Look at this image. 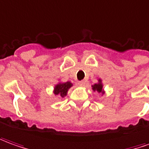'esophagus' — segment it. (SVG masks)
<instances>
[{
    "mask_svg": "<svg viewBox=\"0 0 149 149\" xmlns=\"http://www.w3.org/2000/svg\"><path fill=\"white\" fill-rule=\"evenodd\" d=\"M85 84H86V82H85L84 81H77V85L80 86H85Z\"/></svg>",
    "mask_w": 149,
    "mask_h": 149,
    "instance_id": "34e87169",
    "label": "esophagus"
}]
</instances>
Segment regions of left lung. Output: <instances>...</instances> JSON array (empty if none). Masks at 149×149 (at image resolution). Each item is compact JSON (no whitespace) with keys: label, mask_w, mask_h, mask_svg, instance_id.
I'll list each match as a JSON object with an SVG mask.
<instances>
[{"label":"left lung","mask_w":149,"mask_h":149,"mask_svg":"<svg viewBox=\"0 0 149 149\" xmlns=\"http://www.w3.org/2000/svg\"><path fill=\"white\" fill-rule=\"evenodd\" d=\"M100 83H98V84H95L94 86H92V89H93V91H98L99 93L100 92H102V88H103V86H102V84H101V81H99Z\"/></svg>","instance_id":"left-lung-1"}]
</instances>
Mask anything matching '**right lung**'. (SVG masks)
Here are the masks:
<instances>
[{
  "label": "right lung",
  "instance_id": "right-lung-1",
  "mask_svg": "<svg viewBox=\"0 0 149 149\" xmlns=\"http://www.w3.org/2000/svg\"><path fill=\"white\" fill-rule=\"evenodd\" d=\"M72 83L67 81L65 83H59L54 88V95H55L61 96L62 98L66 95L68 93V90L72 86Z\"/></svg>",
  "mask_w": 149,
  "mask_h": 149
}]
</instances>
